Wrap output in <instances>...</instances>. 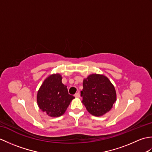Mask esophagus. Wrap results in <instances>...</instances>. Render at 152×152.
<instances>
[{
    "mask_svg": "<svg viewBox=\"0 0 152 152\" xmlns=\"http://www.w3.org/2000/svg\"><path fill=\"white\" fill-rule=\"evenodd\" d=\"M74 96H75V97H76V98H80V94L79 93H76L75 95H74Z\"/></svg>",
    "mask_w": 152,
    "mask_h": 152,
    "instance_id": "1",
    "label": "esophagus"
}]
</instances>
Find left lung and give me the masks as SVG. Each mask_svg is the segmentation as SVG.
<instances>
[{"label":"left lung","instance_id":"left-lung-1","mask_svg":"<svg viewBox=\"0 0 152 152\" xmlns=\"http://www.w3.org/2000/svg\"><path fill=\"white\" fill-rule=\"evenodd\" d=\"M82 101L90 114L102 116L112 109L116 101L114 86L107 77L92 74L83 80Z\"/></svg>","mask_w":152,"mask_h":152}]
</instances>
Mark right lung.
Listing matches in <instances>:
<instances>
[{
    "mask_svg": "<svg viewBox=\"0 0 152 152\" xmlns=\"http://www.w3.org/2000/svg\"><path fill=\"white\" fill-rule=\"evenodd\" d=\"M61 80V74H51L44 80L37 93L38 107L50 117H59L64 114L75 98L69 94L67 87Z\"/></svg>",
    "mask_w": 152,
    "mask_h": 152,
    "instance_id": "right-lung-1",
    "label": "right lung"
}]
</instances>
